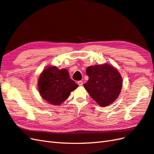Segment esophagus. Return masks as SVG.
<instances>
[{"label": "esophagus", "mask_w": 154, "mask_h": 154, "mask_svg": "<svg viewBox=\"0 0 154 154\" xmlns=\"http://www.w3.org/2000/svg\"><path fill=\"white\" fill-rule=\"evenodd\" d=\"M78 85H79V86H83V82L82 81H78Z\"/></svg>", "instance_id": "esophagus-1"}]
</instances>
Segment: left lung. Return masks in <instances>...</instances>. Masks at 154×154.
<instances>
[{
    "label": "left lung",
    "mask_w": 154,
    "mask_h": 154,
    "mask_svg": "<svg viewBox=\"0 0 154 154\" xmlns=\"http://www.w3.org/2000/svg\"><path fill=\"white\" fill-rule=\"evenodd\" d=\"M88 81L84 84L92 98L102 107L116 100L122 88V78L116 68L108 63L89 66L86 70Z\"/></svg>",
    "instance_id": "1"
}]
</instances>
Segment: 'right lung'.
<instances>
[{
    "label": "right lung",
    "mask_w": 154,
    "mask_h": 154,
    "mask_svg": "<svg viewBox=\"0 0 154 154\" xmlns=\"http://www.w3.org/2000/svg\"><path fill=\"white\" fill-rule=\"evenodd\" d=\"M77 87L78 85L70 79L67 69H58L55 66L46 68L38 81L41 96L54 105L61 104L69 97L70 92Z\"/></svg>",
    "instance_id": "obj_1"
}]
</instances>
